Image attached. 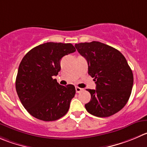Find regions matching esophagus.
<instances>
[{
	"mask_svg": "<svg viewBox=\"0 0 147 147\" xmlns=\"http://www.w3.org/2000/svg\"><path fill=\"white\" fill-rule=\"evenodd\" d=\"M82 90H83V89H82V88L78 87V86H76V93H79V92H82Z\"/></svg>",
	"mask_w": 147,
	"mask_h": 147,
	"instance_id": "esophagus-1",
	"label": "esophagus"
}]
</instances>
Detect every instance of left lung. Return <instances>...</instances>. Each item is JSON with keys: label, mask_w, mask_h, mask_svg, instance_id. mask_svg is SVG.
<instances>
[{"label": "left lung", "mask_w": 147, "mask_h": 147, "mask_svg": "<svg viewBox=\"0 0 147 147\" xmlns=\"http://www.w3.org/2000/svg\"><path fill=\"white\" fill-rule=\"evenodd\" d=\"M86 60L88 74L96 84V89H86L91 100L85 105L94 116H111L126 105L131 94L134 76L125 57L115 48L100 42L75 45Z\"/></svg>", "instance_id": "1"}]
</instances>
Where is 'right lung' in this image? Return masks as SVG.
I'll list each match as a JSON object with an SVG mask.
<instances>
[{
    "label": "right lung",
    "mask_w": 147,
    "mask_h": 147,
    "mask_svg": "<svg viewBox=\"0 0 147 147\" xmlns=\"http://www.w3.org/2000/svg\"><path fill=\"white\" fill-rule=\"evenodd\" d=\"M71 43L47 42L29 50L19 64L16 89L28 113L44 121L64 116L76 94L75 86L60 85L53 79L61 71V60L74 53Z\"/></svg>",
    "instance_id": "obj_1"
}]
</instances>
